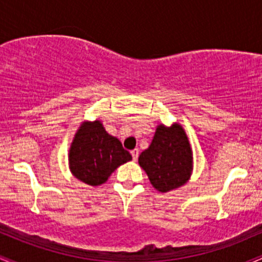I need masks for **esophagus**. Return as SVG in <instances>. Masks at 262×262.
Segmentation results:
<instances>
[{
    "mask_svg": "<svg viewBox=\"0 0 262 262\" xmlns=\"http://www.w3.org/2000/svg\"><path fill=\"white\" fill-rule=\"evenodd\" d=\"M130 154H132V156H133V160L137 161L138 160V156H139V150H138V149L132 150Z\"/></svg>",
    "mask_w": 262,
    "mask_h": 262,
    "instance_id": "34e87169",
    "label": "esophagus"
}]
</instances>
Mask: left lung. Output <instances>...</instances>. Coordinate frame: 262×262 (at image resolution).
I'll use <instances>...</instances> for the list:
<instances>
[{"label":"left lung","mask_w":262,"mask_h":262,"mask_svg":"<svg viewBox=\"0 0 262 262\" xmlns=\"http://www.w3.org/2000/svg\"><path fill=\"white\" fill-rule=\"evenodd\" d=\"M156 191L165 193L185 185L193 170V152L179 123L159 124L149 148L138 159Z\"/></svg>","instance_id":"8db88e82"}]
</instances>
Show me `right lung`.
I'll list each match as a JSON object with an SVG mask.
<instances>
[{"label": "right lung", "instance_id": "1", "mask_svg": "<svg viewBox=\"0 0 262 262\" xmlns=\"http://www.w3.org/2000/svg\"><path fill=\"white\" fill-rule=\"evenodd\" d=\"M132 160L122 143L108 134L101 121H83L69 150V167L80 181L100 186L121 165Z\"/></svg>", "mask_w": 262, "mask_h": 262}]
</instances>
